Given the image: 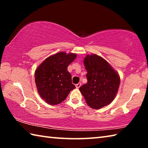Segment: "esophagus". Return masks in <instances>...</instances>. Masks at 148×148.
Returning a JSON list of instances; mask_svg holds the SVG:
<instances>
[{
	"label": "esophagus",
	"mask_w": 148,
	"mask_h": 148,
	"mask_svg": "<svg viewBox=\"0 0 148 148\" xmlns=\"http://www.w3.org/2000/svg\"><path fill=\"white\" fill-rule=\"evenodd\" d=\"M81 86V83H78V84H76V87L77 89H78V88H79V87Z\"/></svg>",
	"instance_id": "1"
}]
</instances>
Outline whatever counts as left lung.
I'll list each match as a JSON object with an SVG mask.
<instances>
[{
  "mask_svg": "<svg viewBox=\"0 0 148 148\" xmlns=\"http://www.w3.org/2000/svg\"><path fill=\"white\" fill-rule=\"evenodd\" d=\"M87 72V83L79 87L87 105L100 109L113 101L118 91L120 77L117 72L102 57L87 55L84 61Z\"/></svg>",
  "mask_w": 148,
  "mask_h": 148,
  "instance_id": "obj_1",
  "label": "left lung"
}]
</instances>
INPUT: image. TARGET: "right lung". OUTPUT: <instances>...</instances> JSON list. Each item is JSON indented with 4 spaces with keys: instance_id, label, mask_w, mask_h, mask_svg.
Segmentation results:
<instances>
[{
    "instance_id": "obj_1",
    "label": "right lung",
    "mask_w": 148,
    "mask_h": 148,
    "mask_svg": "<svg viewBox=\"0 0 148 148\" xmlns=\"http://www.w3.org/2000/svg\"><path fill=\"white\" fill-rule=\"evenodd\" d=\"M76 58L75 53L61 51L47 57L36 69L35 83L38 92L47 103L60 104L71 90L76 88L67 71L69 65Z\"/></svg>"
}]
</instances>
